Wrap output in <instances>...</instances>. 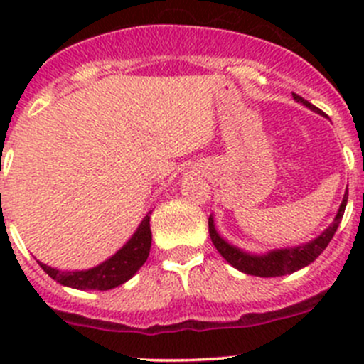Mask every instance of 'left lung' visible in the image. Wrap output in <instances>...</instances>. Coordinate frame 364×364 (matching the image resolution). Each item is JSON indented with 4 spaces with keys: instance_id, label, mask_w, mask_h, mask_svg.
Listing matches in <instances>:
<instances>
[{
    "instance_id": "left-lung-1",
    "label": "left lung",
    "mask_w": 364,
    "mask_h": 364,
    "mask_svg": "<svg viewBox=\"0 0 364 364\" xmlns=\"http://www.w3.org/2000/svg\"><path fill=\"white\" fill-rule=\"evenodd\" d=\"M294 100L299 102V104L306 105L308 109L311 111L318 112L315 105H311L310 102L304 100L303 97L294 93ZM347 199H348V190L345 192L343 200H341L338 213H336L335 220H333L331 225L324 230L318 237H315L314 241L306 245H301V247H294V248H280V250H271L264 255H253V253H247L243 252L241 248L232 247V245L227 243L215 229V222H213V216H209L208 223H209V236H211L213 245L218 250L220 255L234 266L236 269H240L241 273L247 274H253V277H262V278H271V277H284V274H291L294 271L301 269V267L308 266L310 262H314L322 252L326 250V247L329 245V241L333 240L335 236L336 229H338L341 216L345 213V205H347Z\"/></svg>"
}]
</instances>
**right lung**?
Masks as SVG:
<instances>
[{"label": "right lung", "mask_w": 364, "mask_h": 364, "mask_svg": "<svg viewBox=\"0 0 364 364\" xmlns=\"http://www.w3.org/2000/svg\"><path fill=\"white\" fill-rule=\"evenodd\" d=\"M149 215L144 216L139 229L130 237L121 250H117L111 259L98 264L86 271H60L47 264H40L43 271L58 284L67 287L79 289V291H109L130 280L135 273L148 260L149 248H151V229H149Z\"/></svg>", "instance_id": "add662e5"}]
</instances>
